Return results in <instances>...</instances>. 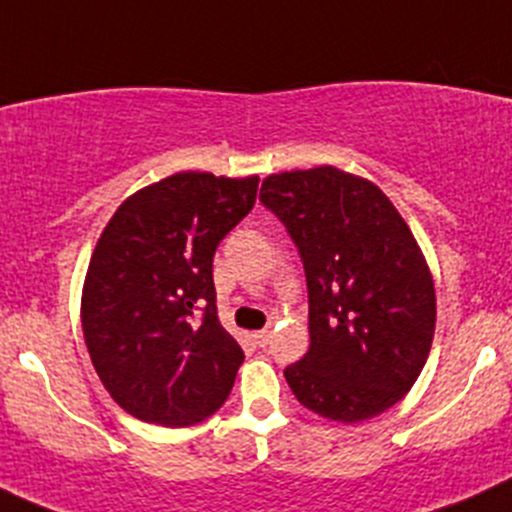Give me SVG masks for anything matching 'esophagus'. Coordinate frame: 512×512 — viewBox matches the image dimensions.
I'll return each mask as SVG.
<instances>
[{"mask_svg":"<svg viewBox=\"0 0 512 512\" xmlns=\"http://www.w3.org/2000/svg\"><path fill=\"white\" fill-rule=\"evenodd\" d=\"M252 337H255L257 347H267V344H270V339H272V332H270V329H262V332L252 334Z\"/></svg>","mask_w":512,"mask_h":512,"instance_id":"esophagus-1","label":"esophagus"}]
</instances>
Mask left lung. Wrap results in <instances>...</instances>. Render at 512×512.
<instances>
[{"label": "left lung", "instance_id": "obj_1", "mask_svg": "<svg viewBox=\"0 0 512 512\" xmlns=\"http://www.w3.org/2000/svg\"><path fill=\"white\" fill-rule=\"evenodd\" d=\"M260 200L302 257L309 352L285 369L302 406L342 423L384 414L416 384L436 289L409 225L371 180L332 165L270 175Z\"/></svg>", "mask_w": 512, "mask_h": 512}]
</instances>
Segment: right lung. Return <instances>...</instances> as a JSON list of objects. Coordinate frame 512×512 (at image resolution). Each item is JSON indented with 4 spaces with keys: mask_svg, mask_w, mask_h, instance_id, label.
<instances>
[{
    "mask_svg": "<svg viewBox=\"0 0 512 512\" xmlns=\"http://www.w3.org/2000/svg\"><path fill=\"white\" fill-rule=\"evenodd\" d=\"M260 178L175 173L123 200L103 227L81 327L111 399L158 426H193L225 404L240 344L218 319L213 257L252 210Z\"/></svg>",
    "mask_w": 512,
    "mask_h": 512,
    "instance_id": "obj_1",
    "label": "right lung"
}]
</instances>
